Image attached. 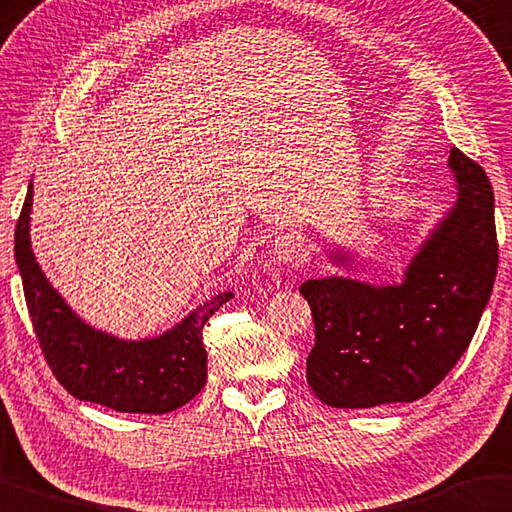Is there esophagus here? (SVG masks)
Wrapping results in <instances>:
<instances>
[{
  "instance_id": "esophagus-1",
  "label": "esophagus",
  "mask_w": 512,
  "mask_h": 512,
  "mask_svg": "<svg viewBox=\"0 0 512 512\" xmlns=\"http://www.w3.org/2000/svg\"><path fill=\"white\" fill-rule=\"evenodd\" d=\"M272 254L279 265H299L306 258V245L295 233H283L274 240Z\"/></svg>"
}]
</instances>
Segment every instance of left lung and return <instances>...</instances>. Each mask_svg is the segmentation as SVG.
Masks as SVG:
<instances>
[{
  "instance_id": "obj_1",
  "label": "left lung",
  "mask_w": 512,
  "mask_h": 512,
  "mask_svg": "<svg viewBox=\"0 0 512 512\" xmlns=\"http://www.w3.org/2000/svg\"><path fill=\"white\" fill-rule=\"evenodd\" d=\"M456 201L410 258L401 283L324 276L301 283L313 311L315 347L306 379L333 408L410 404L438 385L465 354L497 276L494 192L460 149L449 152ZM354 272L358 258L326 249Z\"/></svg>"
}]
</instances>
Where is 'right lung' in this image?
I'll list each match as a JSON object with an SVG mask.
<instances>
[{"instance_id": "add662e5", "label": "right lung", "mask_w": 512, "mask_h": 512, "mask_svg": "<svg viewBox=\"0 0 512 512\" xmlns=\"http://www.w3.org/2000/svg\"><path fill=\"white\" fill-rule=\"evenodd\" d=\"M33 183L15 224V263L33 331L58 383L81 401L117 413L163 415L177 410L206 385V347L201 331L217 308L233 297L220 292L152 338L124 340L95 329L72 311L38 265L31 247Z\"/></svg>"}]
</instances>
